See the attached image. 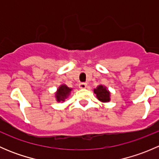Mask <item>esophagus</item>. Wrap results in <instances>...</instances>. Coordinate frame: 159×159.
Masks as SVG:
<instances>
[{"instance_id": "34e87169", "label": "esophagus", "mask_w": 159, "mask_h": 159, "mask_svg": "<svg viewBox=\"0 0 159 159\" xmlns=\"http://www.w3.org/2000/svg\"><path fill=\"white\" fill-rule=\"evenodd\" d=\"M87 84L86 83H80L79 84V88L81 89H85L87 88Z\"/></svg>"}]
</instances>
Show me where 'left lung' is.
<instances>
[{"label": "left lung", "mask_w": 159, "mask_h": 159, "mask_svg": "<svg viewBox=\"0 0 159 159\" xmlns=\"http://www.w3.org/2000/svg\"><path fill=\"white\" fill-rule=\"evenodd\" d=\"M94 93L96 94V97L102 102H109L111 100V93L107 89L105 86L99 84L96 89H94Z\"/></svg>", "instance_id": "left-lung-1"}]
</instances>
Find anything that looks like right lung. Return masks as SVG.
<instances>
[{
    "label": "right lung",
    "instance_id": "1",
    "mask_svg": "<svg viewBox=\"0 0 159 159\" xmlns=\"http://www.w3.org/2000/svg\"><path fill=\"white\" fill-rule=\"evenodd\" d=\"M71 91L72 89L68 88L66 84H61V86H59L58 89H57V91L55 92L56 101L57 102H65V99L69 96Z\"/></svg>",
    "mask_w": 159,
    "mask_h": 159
}]
</instances>
